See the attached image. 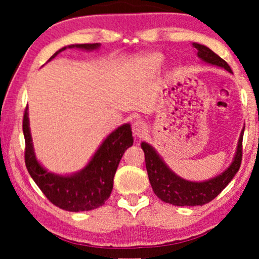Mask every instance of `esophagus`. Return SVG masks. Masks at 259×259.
I'll return each instance as SVG.
<instances>
[{"label":"esophagus","mask_w":259,"mask_h":259,"mask_svg":"<svg viewBox=\"0 0 259 259\" xmlns=\"http://www.w3.org/2000/svg\"><path fill=\"white\" fill-rule=\"evenodd\" d=\"M147 130H148L147 124L141 120H136L132 124V132L136 138H142V137L145 135V132H147Z\"/></svg>","instance_id":"obj_1"}]
</instances>
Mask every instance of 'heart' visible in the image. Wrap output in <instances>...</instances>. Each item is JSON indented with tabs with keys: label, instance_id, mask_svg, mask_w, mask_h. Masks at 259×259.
Instances as JSON below:
<instances>
[{
	"label": "heart",
	"instance_id": "b5f03b06",
	"mask_svg": "<svg viewBox=\"0 0 259 259\" xmlns=\"http://www.w3.org/2000/svg\"><path fill=\"white\" fill-rule=\"evenodd\" d=\"M148 62L151 66H155V68H156V66H159L160 64L162 63V56H161V54H157V53L150 54V56L148 57Z\"/></svg>",
	"mask_w": 259,
	"mask_h": 259
}]
</instances>
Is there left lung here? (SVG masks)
I'll return each mask as SVG.
<instances>
[{"label":"left lung","instance_id":"8db88e82","mask_svg":"<svg viewBox=\"0 0 259 259\" xmlns=\"http://www.w3.org/2000/svg\"><path fill=\"white\" fill-rule=\"evenodd\" d=\"M193 47L197 50V57L202 62L220 66V68L226 69L227 71L233 72L226 60L222 59L208 47L196 44V42H194ZM244 131L245 127L240 133L238 148H236L234 160L230 166L221 175L202 182H191L179 177L166 165L165 161L157 154L154 147H151L147 142H142L141 147L145 155L148 177L155 195L162 201L175 206H202L212 201L230 183L234 176L239 171L242 159Z\"/></svg>","mask_w":259,"mask_h":259}]
</instances>
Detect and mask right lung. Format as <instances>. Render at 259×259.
<instances>
[{"mask_svg": "<svg viewBox=\"0 0 259 259\" xmlns=\"http://www.w3.org/2000/svg\"><path fill=\"white\" fill-rule=\"evenodd\" d=\"M99 47L100 44L65 46L57 51L48 62L66 48L94 51ZM23 132L25 138V165L30 176L53 205L70 212L90 211L104 205L111 194L114 176L121 157L133 145L131 124H121L103 141L83 168L72 175L62 176L47 171L36 159L27 106L24 112Z\"/></svg>", "mask_w": 259, "mask_h": 259, "instance_id": "1", "label": "right lung"}]
</instances>
